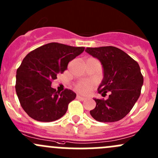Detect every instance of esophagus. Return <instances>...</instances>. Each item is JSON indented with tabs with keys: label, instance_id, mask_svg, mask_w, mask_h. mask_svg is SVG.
I'll return each mask as SVG.
<instances>
[{
	"label": "esophagus",
	"instance_id": "1",
	"mask_svg": "<svg viewBox=\"0 0 158 158\" xmlns=\"http://www.w3.org/2000/svg\"><path fill=\"white\" fill-rule=\"evenodd\" d=\"M76 98H77L78 99H80V100H85V97L81 96V95H77V96H76Z\"/></svg>",
	"mask_w": 158,
	"mask_h": 158
}]
</instances>
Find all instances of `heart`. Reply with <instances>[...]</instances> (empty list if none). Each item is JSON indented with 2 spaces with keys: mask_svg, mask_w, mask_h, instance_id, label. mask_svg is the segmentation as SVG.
<instances>
[{
  "mask_svg": "<svg viewBox=\"0 0 158 158\" xmlns=\"http://www.w3.org/2000/svg\"><path fill=\"white\" fill-rule=\"evenodd\" d=\"M95 82L92 80L80 81L76 85V89L80 93L85 94L89 92L91 89L95 85Z\"/></svg>",
  "mask_w": 158,
  "mask_h": 158,
  "instance_id": "heart-1",
  "label": "heart"
}]
</instances>
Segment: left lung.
Returning a JSON list of instances; mask_svg holds the SVG:
<instances>
[{
    "mask_svg": "<svg viewBox=\"0 0 158 158\" xmlns=\"http://www.w3.org/2000/svg\"><path fill=\"white\" fill-rule=\"evenodd\" d=\"M85 52L102 65L103 79L98 88L107 99L94 98L96 106L91 110L94 119L101 122L121 120L131 110L141 95L144 78L135 60L122 49L114 47H87Z\"/></svg>",
    "mask_w": 158,
    "mask_h": 158,
    "instance_id": "1",
    "label": "left lung"
}]
</instances>
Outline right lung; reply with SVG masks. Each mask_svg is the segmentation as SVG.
Masks as SVG:
<instances>
[{
  "label": "right lung",
  "mask_w": 158,
  "mask_h": 158,
  "mask_svg": "<svg viewBox=\"0 0 158 158\" xmlns=\"http://www.w3.org/2000/svg\"><path fill=\"white\" fill-rule=\"evenodd\" d=\"M85 47L49 43L29 52L17 70L16 92L20 105L30 118L39 122L58 120L66 114L76 94L70 89L59 92L52 81L63 73L69 62Z\"/></svg>",
  "instance_id": "obj_1"
}]
</instances>
